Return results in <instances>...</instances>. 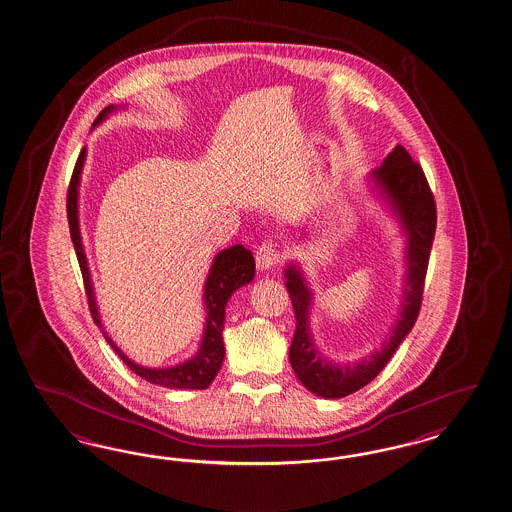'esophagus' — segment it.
Listing matches in <instances>:
<instances>
[{
    "instance_id": "1",
    "label": "esophagus",
    "mask_w": 512,
    "mask_h": 512,
    "mask_svg": "<svg viewBox=\"0 0 512 512\" xmlns=\"http://www.w3.org/2000/svg\"><path fill=\"white\" fill-rule=\"evenodd\" d=\"M281 261V251L274 242H264L255 253V263L259 270H272Z\"/></svg>"
}]
</instances>
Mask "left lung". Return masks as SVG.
<instances>
[{
    "label": "left lung",
    "instance_id": "8db88e82",
    "mask_svg": "<svg viewBox=\"0 0 512 512\" xmlns=\"http://www.w3.org/2000/svg\"><path fill=\"white\" fill-rule=\"evenodd\" d=\"M369 186L395 216L406 238L401 307L382 345L352 363L326 358L318 350L311 333L309 317L315 300L313 289L298 264L289 263L285 268V287L296 317V332L289 350L292 371L304 387L322 399H343L373 382L406 335L412 332L423 298L430 249L436 233V203L425 173L406 149L397 145L387 154L382 166L371 171Z\"/></svg>",
    "mask_w": 512,
    "mask_h": 512
}]
</instances>
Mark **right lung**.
Instances as JSON below:
<instances>
[{
    "mask_svg": "<svg viewBox=\"0 0 512 512\" xmlns=\"http://www.w3.org/2000/svg\"><path fill=\"white\" fill-rule=\"evenodd\" d=\"M119 110V106H108L100 111L97 121L93 126H98L104 119H108L113 111ZM87 156V147H83L78 162L74 166V173L70 179L69 197H67V216H69L70 238L76 249V257L82 268L83 283H85V294L89 300V309L93 320L98 328L102 330L104 339L108 345L115 350V354L125 361L130 371L141 376L143 380L151 382L154 386L167 387V389H207L216 374L220 371L221 363L225 358V345H223V326H225V307L233 292L240 287L248 285L255 277V259L249 249L242 244H236L231 248L221 249L220 253L212 259V266L208 270L205 287H203V307H205V326L203 335L199 341V348L192 358L180 361L171 367H143L134 360H130L125 352L111 339V335L104 330V324L100 320L98 311L97 296L93 279L89 272V264L83 249L82 233H80V210H78V199H80V180H82L83 164Z\"/></svg>",
    "mask_w": 512,
    "mask_h": 512,
    "instance_id": "add662e5",
    "label": "right lung"
}]
</instances>
